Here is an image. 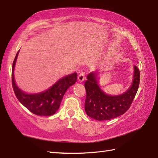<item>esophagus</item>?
Listing matches in <instances>:
<instances>
[{
	"label": "esophagus",
	"mask_w": 158,
	"mask_h": 158,
	"mask_svg": "<svg viewBox=\"0 0 158 158\" xmlns=\"http://www.w3.org/2000/svg\"><path fill=\"white\" fill-rule=\"evenodd\" d=\"M78 80L80 82H83L85 80V74L84 73H81L78 76Z\"/></svg>",
	"instance_id": "1"
}]
</instances>
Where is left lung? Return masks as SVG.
<instances>
[{
  "label": "left lung",
  "instance_id": "left-lung-1",
  "mask_svg": "<svg viewBox=\"0 0 158 158\" xmlns=\"http://www.w3.org/2000/svg\"><path fill=\"white\" fill-rule=\"evenodd\" d=\"M133 80L130 88L119 95L107 94L99 85L100 72L89 73L85 83L86 98L85 110L91 118L98 121L110 120L125 113L132 104L138 91L140 83V71L133 66Z\"/></svg>",
  "mask_w": 158,
  "mask_h": 158
}]
</instances>
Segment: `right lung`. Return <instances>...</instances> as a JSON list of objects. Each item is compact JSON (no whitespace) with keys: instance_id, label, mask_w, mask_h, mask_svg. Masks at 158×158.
Here are the masks:
<instances>
[{"instance_id":"obj_1","label":"right lung","mask_w":158,"mask_h":158,"mask_svg":"<svg viewBox=\"0 0 158 158\" xmlns=\"http://www.w3.org/2000/svg\"><path fill=\"white\" fill-rule=\"evenodd\" d=\"M19 52V50L17 53L12 66V84L17 98L26 108L35 115L41 116L53 115L59 109L66 90L77 82V73L63 77L45 91L34 94L26 93L17 85L15 81L14 70Z\"/></svg>"}]
</instances>
